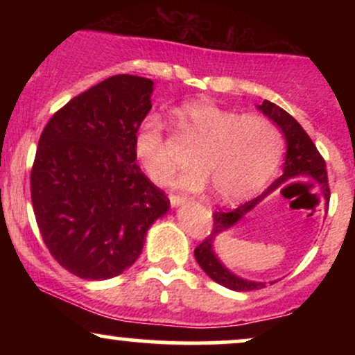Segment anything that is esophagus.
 <instances>
[{
    "instance_id": "obj_1",
    "label": "esophagus",
    "mask_w": 355,
    "mask_h": 355,
    "mask_svg": "<svg viewBox=\"0 0 355 355\" xmlns=\"http://www.w3.org/2000/svg\"><path fill=\"white\" fill-rule=\"evenodd\" d=\"M189 202V198L185 197V195H177V193H170V203H172L173 207H178V205H183V203Z\"/></svg>"
}]
</instances>
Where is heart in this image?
<instances>
[{"label":"heart","instance_id":"1","mask_svg":"<svg viewBox=\"0 0 355 355\" xmlns=\"http://www.w3.org/2000/svg\"><path fill=\"white\" fill-rule=\"evenodd\" d=\"M180 135L197 141L191 148L193 165L177 178V185L202 190L211 183L225 202L242 200L262 189L282 157V133L272 120L240 115L209 100L189 101L178 108ZM135 155L155 183H165L175 168L165 123L150 113L138 125Z\"/></svg>","mask_w":355,"mask_h":355}]
</instances>
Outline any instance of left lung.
Returning <instances> with one entry per match:
<instances>
[{
	"label": "left lung",
	"mask_w": 355,
	"mask_h": 355,
	"mask_svg": "<svg viewBox=\"0 0 355 355\" xmlns=\"http://www.w3.org/2000/svg\"><path fill=\"white\" fill-rule=\"evenodd\" d=\"M259 110L263 113V115L270 118V120L274 121L280 130H282L285 141H287V153H285V165H284L282 177L277 178V180L272 183V185L268 187L262 195H259V197L254 198V200L245 202L243 205L237 207V209L230 211L215 210L214 229H211V234L203 240L200 245H197V248H195V260H197L198 266L202 267V270L217 284L237 292L255 291V288L266 287V284L240 279V277L232 274L229 268L222 266V262H220L214 252V240L220 232L230 229L232 225H235V223H237L239 220L247 214V211L254 209L257 203L262 202L268 193H272V191L279 189L282 183L291 180V178H297V177L313 178V180L322 185V191H324V197H325V205H329V198H331L327 170H325V160L322 158V155L319 153V150H317V146L313 145L311 137L305 133V130L300 126L299 121H297L292 115H288L284 108L277 107L275 103H272V101L268 100H263V103L260 105Z\"/></svg>",
	"instance_id": "1"
}]
</instances>
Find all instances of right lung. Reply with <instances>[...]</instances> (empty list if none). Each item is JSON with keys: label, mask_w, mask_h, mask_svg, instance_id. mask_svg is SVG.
Instances as JSON below:
<instances>
[{"label": "right lung", "mask_w": 355, "mask_h": 355, "mask_svg": "<svg viewBox=\"0 0 355 355\" xmlns=\"http://www.w3.org/2000/svg\"><path fill=\"white\" fill-rule=\"evenodd\" d=\"M152 92L148 78L110 76L60 108L40 137L30 180L36 223L53 259L80 279L125 272L170 209L135 164Z\"/></svg>", "instance_id": "1"}]
</instances>
